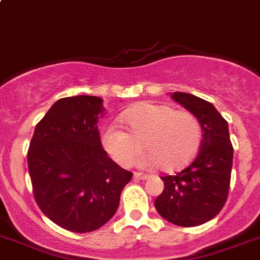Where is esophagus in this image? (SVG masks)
Returning a JSON list of instances; mask_svg holds the SVG:
<instances>
[{
    "instance_id": "esophagus-1",
    "label": "esophagus",
    "mask_w": 260,
    "mask_h": 260,
    "mask_svg": "<svg viewBox=\"0 0 260 260\" xmlns=\"http://www.w3.org/2000/svg\"><path fill=\"white\" fill-rule=\"evenodd\" d=\"M148 177H149L148 175L140 174V172H135V174H134V179L135 180H147Z\"/></svg>"
}]
</instances>
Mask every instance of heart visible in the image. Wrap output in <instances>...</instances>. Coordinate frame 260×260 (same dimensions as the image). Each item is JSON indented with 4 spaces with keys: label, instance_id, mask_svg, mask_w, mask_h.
Returning a JSON list of instances; mask_svg holds the SVG:
<instances>
[{
    "label": "heart",
    "instance_id": "heart-1",
    "mask_svg": "<svg viewBox=\"0 0 260 260\" xmlns=\"http://www.w3.org/2000/svg\"><path fill=\"white\" fill-rule=\"evenodd\" d=\"M125 132L111 122L102 133V145L116 163L128 167L142 153L144 167L158 166L172 172L189 165L202 144V125L192 112L159 103H140L122 113Z\"/></svg>",
    "mask_w": 260,
    "mask_h": 260
}]
</instances>
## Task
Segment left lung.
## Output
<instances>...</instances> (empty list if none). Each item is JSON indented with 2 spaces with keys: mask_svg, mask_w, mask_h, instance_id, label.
Masks as SVG:
<instances>
[{
  "mask_svg": "<svg viewBox=\"0 0 260 260\" xmlns=\"http://www.w3.org/2000/svg\"><path fill=\"white\" fill-rule=\"evenodd\" d=\"M171 97L197 116L203 138L197 157L186 169L162 177L165 189L154 200V207L171 223L199 226L214 218L226 203L234 148L227 121L212 103L181 91Z\"/></svg>",
  "mask_w": 260,
  "mask_h": 260,
  "instance_id": "1",
  "label": "left lung"
}]
</instances>
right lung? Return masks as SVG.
I'll list each match as a JSON object with an SVG mask.
<instances>
[{"instance_id": "1", "label": "right lung", "mask_w": 260, "mask_h": 260, "mask_svg": "<svg viewBox=\"0 0 260 260\" xmlns=\"http://www.w3.org/2000/svg\"><path fill=\"white\" fill-rule=\"evenodd\" d=\"M94 95L61 98L36 125L28 149L33 195L41 211L62 229L90 232L116 213L133 172L103 149Z\"/></svg>"}]
</instances>
